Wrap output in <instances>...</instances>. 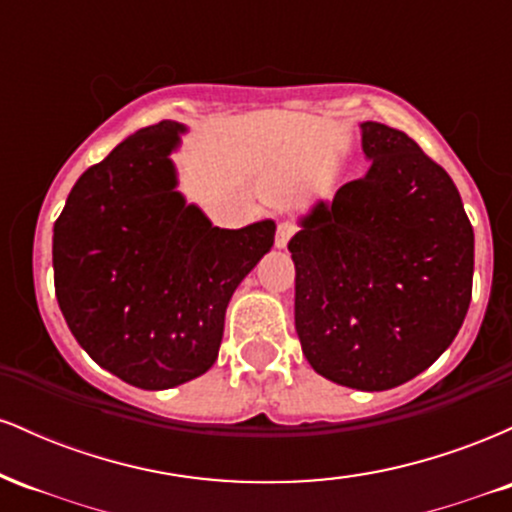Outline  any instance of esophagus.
Segmentation results:
<instances>
[{
	"label": "esophagus",
	"instance_id": "34e87169",
	"mask_svg": "<svg viewBox=\"0 0 512 512\" xmlns=\"http://www.w3.org/2000/svg\"><path fill=\"white\" fill-rule=\"evenodd\" d=\"M293 233H296V226H293L291 221H281L279 226H276V248H286Z\"/></svg>",
	"mask_w": 512,
	"mask_h": 512
}]
</instances>
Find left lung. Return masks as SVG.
<instances>
[{
    "label": "left lung",
    "mask_w": 512,
    "mask_h": 512,
    "mask_svg": "<svg viewBox=\"0 0 512 512\" xmlns=\"http://www.w3.org/2000/svg\"><path fill=\"white\" fill-rule=\"evenodd\" d=\"M363 178L301 219L296 332L322 378L356 390L397 387L460 332L474 274V231L455 182L414 139L361 125Z\"/></svg>",
    "instance_id": "obj_1"
}]
</instances>
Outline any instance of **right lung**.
Masks as SVG:
<instances>
[{
  "mask_svg": "<svg viewBox=\"0 0 512 512\" xmlns=\"http://www.w3.org/2000/svg\"><path fill=\"white\" fill-rule=\"evenodd\" d=\"M185 125L163 120L76 180L55 221L60 310L98 366L142 390L207 373L240 281L274 245V221L211 226L175 190Z\"/></svg>",
  "mask_w": 512,
  "mask_h": 512,
  "instance_id": "obj_1",
  "label": "right lung"
}]
</instances>
